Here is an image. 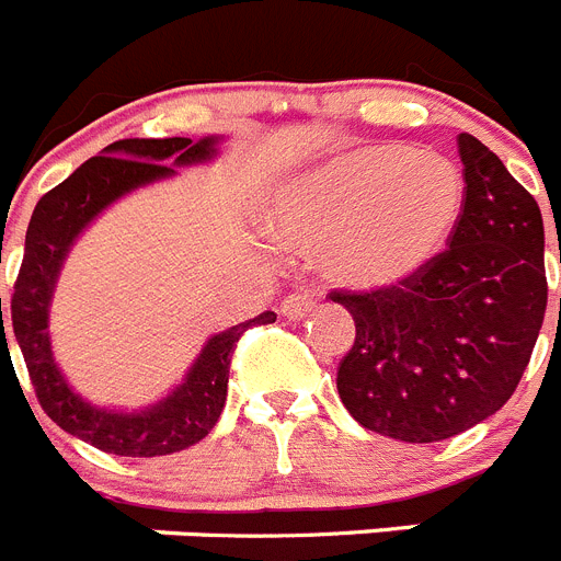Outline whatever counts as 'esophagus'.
Listing matches in <instances>:
<instances>
[{
    "mask_svg": "<svg viewBox=\"0 0 561 561\" xmlns=\"http://www.w3.org/2000/svg\"><path fill=\"white\" fill-rule=\"evenodd\" d=\"M314 306H317V297L311 295V291H295V295L286 297L280 311H284L286 320H304L309 311H314Z\"/></svg>",
    "mask_w": 561,
    "mask_h": 561,
    "instance_id": "1",
    "label": "esophagus"
}]
</instances>
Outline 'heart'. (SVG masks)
Listing matches in <instances>:
<instances>
[{
  "instance_id": "heart-1",
  "label": "heart",
  "mask_w": 561,
  "mask_h": 561,
  "mask_svg": "<svg viewBox=\"0 0 561 561\" xmlns=\"http://www.w3.org/2000/svg\"><path fill=\"white\" fill-rule=\"evenodd\" d=\"M463 199L447 157L365 146L306 173L277 207V230L297 250L325 252L336 284L393 289L447 250Z\"/></svg>"
}]
</instances>
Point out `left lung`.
<instances>
[{"mask_svg": "<svg viewBox=\"0 0 561 561\" xmlns=\"http://www.w3.org/2000/svg\"><path fill=\"white\" fill-rule=\"evenodd\" d=\"M466 199L447 250L408 284L331 291L356 340L336 390L365 430L453 438L497 413L528 368L548 306L537 199L472 134H458Z\"/></svg>", "mask_w": 561, "mask_h": 561, "instance_id": "left-lung-1", "label": "left lung"}]
</instances>
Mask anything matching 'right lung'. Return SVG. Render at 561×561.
I'll return each instance as SVG.
<instances>
[{"instance_id": "obj_1", "label": "right lung", "mask_w": 561, "mask_h": 561, "mask_svg": "<svg viewBox=\"0 0 561 561\" xmlns=\"http://www.w3.org/2000/svg\"><path fill=\"white\" fill-rule=\"evenodd\" d=\"M216 142L219 137H205L199 142L187 137L117 140L103 148V157L87 160L61 185L44 193L30 216L22 270L10 297L13 334H16L30 381L44 413L56 421L64 433L76 435L103 453L126 455V458H157V455L180 453L199 444L216 427L225 410L230 359L241 334L250 325L275 323V311H264L255 320L210 336L180 388L140 413H121V410L89 404L69 388V381L64 379L53 359L47 331L49 300H53L58 272L72 241L98 213L106 210L114 199L126 196L134 187L173 176L176 173L173 165L213 160Z\"/></svg>"}]
</instances>
